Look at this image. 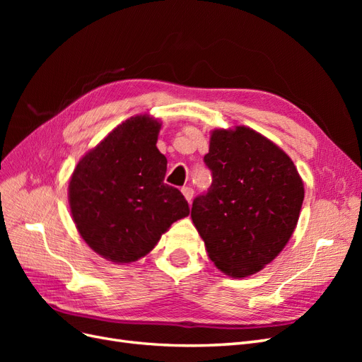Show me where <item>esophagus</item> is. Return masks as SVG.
<instances>
[{"label": "esophagus", "instance_id": "1", "mask_svg": "<svg viewBox=\"0 0 362 362\" xmlns=\"http://www.w3.org/2000/svg\"><path fill=\"white\" fill-rule=\"evenodd\" d=\"M181 192H182V194H184V198L187 199V202L190 204L192 202V199H193V189L192 187H182L181 189Z\"/></svg>", "mask_w": 362, "mask_h": 362}]
</instances>
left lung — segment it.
Here are the masks:
<instances>
[{
	"label": "left lung",
	"mask_w": 362,
	"mask_h": 362,
	"mask_svg": "<svg viewBox=\"0 0 362 362\" xmlns=\"http://www.w3.org/2000/svg\"><path fill=\"white\" fill-rule=\"evenodd\" d=\"M204 161L213 182L193 201L192 221L218 270L254 275L293 235L303 181L286 152L247 127L214 129Z\"/></svg>",
	"instance_id": "left-lung-1"
}]
</instances>
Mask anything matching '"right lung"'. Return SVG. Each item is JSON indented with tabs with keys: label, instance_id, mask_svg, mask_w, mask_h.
Returning a JSON list of instances; mask_svg holds the SVG:
<instances>
[{
	"label": "right lung",
	"instance_id": "obj_1",
	"mask_svg": "<svg viewBox=\"0 0 362 362\" xmlns=\"http://www.w3.org/2000/svg\"><path fill=\"white\" fill-rule=\"evenodd\" d=\"M160 128L148 115L127 119L78 161L69 181L80 235L117 264L149 254L161 234L190 213L182 193L164 184L168 160L157 148Z\"/></svg>",
	"mask_w": 362,
	"mask_h": 362
}]
</instances>
